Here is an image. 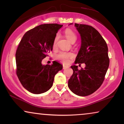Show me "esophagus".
Listing matches in <instances>:
<instances>
[{
  "instance_id": "34e87169",
  "label": "esophagus",
  "mask_w": 124,
  "mask_h": 124,
  "mask_svg": "<svg viewBox=\"0 0 124 124\" xmlns=\"http://www.w3.org/2000/svg\"><path fill=\"white\" fill-rule=\"evenodd\" d=\"M69 67L68 65H63V67H62V68H63V69H67V68H68Z\"/></svg>"
}]
</instances>
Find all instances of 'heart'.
Wrapping results in <instances>:
<instances>
[{"label": "heart", "mask_w": 124, "mask_h": 124, "mask_svg": "<svg viewBox=\"0 0 124 124\" xmlns=\"http://www.w3.org/2000/svg\"><path fill=\"white\" fill-rule=\"evenodd\" d=\"M65 35L67 38L68 39V40L70 41L71 43L72 42H75L77 39V37H76V34L74 33V31H73L72 30L70 29H67L65 30ZM59 35L58 34L56 35L55 38H54V46L55 47L56 45L57 42L59 39ZM74 57L73 54L72 52H64L62 51L57 54L56 55V58L58 60H60L64 62H69V59L73 58Z\"/></svg>", "instance_id": "1"}]
</instances>
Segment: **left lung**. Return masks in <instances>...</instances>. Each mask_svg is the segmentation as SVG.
Segmentation results:
<instances>
[{"mask_svg":"<svg viewBox=\"0 0 124 124\" xmlns=\"http://www.w3.org/2000/svg\"><path fill=\"white\" fill-rule=\"evenodd\" d=\"M74 26L81 38L74 62L85 63L86 67L78 70V66H71L73 73L68 81V87L74 94L85 96L93 94L103 84L109 64L108 50L105 40L93 26L78 23Z\"/></svg>","mask_w":124,"mask_h":124,"instance_id":"8db88e82","label":"left lung"}]
</instances>
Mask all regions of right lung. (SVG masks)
<instances>
[{
	"instance_id": "add662e5",
	"label": "right lung",
	"mask_w": 124,
	"mask_h": 124,
	"mask_svg": "<svg viewBox=\"0 0 124 124\" xmlns=\"http://www.w3.org/2000/svg\"><path fill=\"white\" fill-rule=\"evenodd\" d=\"M62 26L57 23L40 25L26 32L16 52V74L23 87L35 94L48 91L55 74L62 65L54 61L43 65L42 61L52 50L54 38Z\"/></svg>"
}]
</instances>
